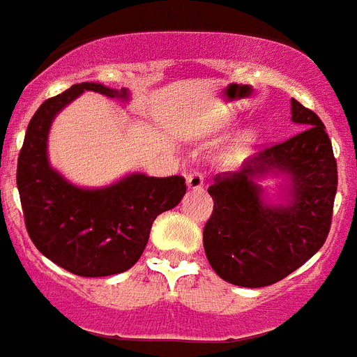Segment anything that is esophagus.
I'll return each instance as SVG.
<instances>
[{"label": "esophagus", "mask_w": 357, "mask_h": 357, "mask_svg": "<svg viewBox=\"0 0 357 357\" xmlns=\"http://www.w3.org/2000/svg\"><path fill=\"white\" fill-rule=\"evenodd\" d=\"M185 184L190 190H200L204 185V173L199 172V169H191L188 175H185Z\"/></svg>", "instance_id": "esophagus-1"}]
</instances>
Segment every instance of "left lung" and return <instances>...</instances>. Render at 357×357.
<instances>
[{
  "label": "left lung",
  "mask_w": 357,
  "mask_h": 357,
  "mask_svg": "<svg viewBox=\"0 0 357 357\" xmlns=\"http://www.w3.org/2000/svg\"><path fill=\"white\" fill-rule=\"evenodd\" d=\"M299 132L264 147L241 172L215 176L208 188L213 211L204 226V250L215 273L244 288L281 281L316 255L332 225L337 164L332 142L314 111L291 98ZM275 169L292 178L291 202L266 206L252 182Z\"/></svg>",
  "instance_id": "obj_1"
}]
</instances>
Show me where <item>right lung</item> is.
<instances>
[{
  "label": "right lung",
  "mask_w": 357,
  "mask_h": 357,
  "mask_svg": "<svg viewBox=\"0 0 357 357\" xmlns=\"http://www.w3.org/2000/svg\"><path fill=\"white\" fill-rule=\"evenodd\" d=\"M128 98V91L102 84H76L45 100L29 122L17 157V191L29 237L47 259L79 278L126 272L146 248L158 215L175 208L185 193L182 176L132 173L104 190L76 188L47 160L52 119L84 93Z\"/></svg>",
  "instance_id": "add662e5"
}]
</instances>
